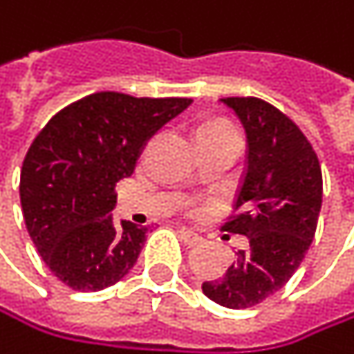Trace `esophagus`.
Segmentation results:
<instances>
[{
    "instance_id": "esophagus-1",
    "label": "esophagus",
    "mask_w": 354,
    "mask_h": 354,
    "mask_svg": "<svg viewBox=\"0 0 354 354\" xmlns=\"http://www.w3.org/2000/svg\"><path fill=\"white\" fill-rule=\"evenodd\" d=\"M178 236H180V239H183V243H185V245H189V247H193V245H197V243H201V241H203L197 232H193V230H189V228H180V230H178Z\"/></svg>"
}]
</instances>
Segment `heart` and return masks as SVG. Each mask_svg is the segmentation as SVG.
<instances>
[{
	"label": "heart",
	"mask_w": 354,
	"mask_h": 354,
	"mask_svg": "<svg viewBox=\"0 0 354 354\" xmlns=\"http://www.w3.org/2000/svg\"><path fill=\"white\" fill-rule=\"evenodd\" d=\"M226 124H222V122H207V124H203L201 126V130H205V128H224Z\"/></svg>",
	"instance_id": "1"
}]
</instances>
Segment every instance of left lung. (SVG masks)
I'll return each mask as SVG.
<instances>
[{"label": "left lung", "mask_w": 354, "mask_h": 354, "mask_svg": "<svg viewBox=\"0 0 354 354\" xmlns=\"http://www.w3.org/2000/svg\"><path fill=\"white\" fill-rule=\"evenodd\" d=\"M247 132V167L234 214L222 226L245 234L249 247L203 292L228 309L255 307L278 292L297 272L315 236L322 209L319 159L301 128L257 97L220 99Z\"/></svg>", "instance_id": "8db88e82"}]
</instances>
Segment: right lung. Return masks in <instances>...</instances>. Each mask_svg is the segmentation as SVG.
<instances>
[{"instance_id": "obj_1", "label": "right lung", "mask_w": 354, "mask_h": 354, "mask_svg": "<svg viewBox=\"0 0 354 354\" xmlns=\"http://www.w3.org/2000/svg\"><path fill=\"white\" fill-rule=\"evenodd\" d=\"M193 99L93 93L57 111L32 140L20 171L26 230L72 290H103L138 259L147 228L113 226L115 185L134 171L147 140Z\"/></svg>"}]
</instances>
